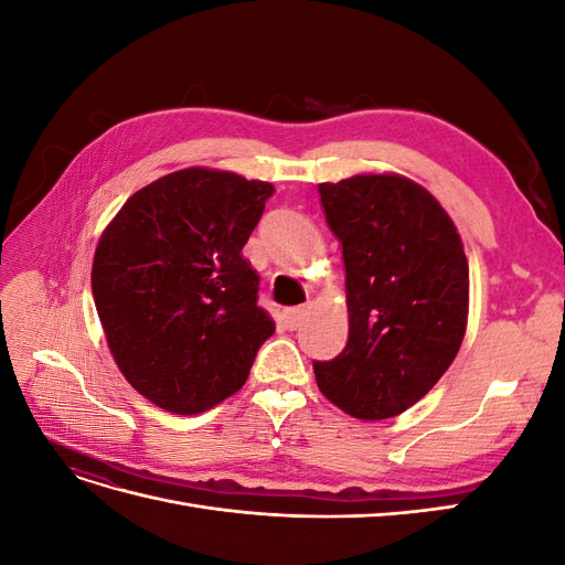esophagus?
<instances>
[{
	"instance_id": "1",
	"label": "esophagus",
	"mask_w": 565,
	"mask_h": 565,
	"mask_svg": "<svg viewBox=\"0 0 565 565\" xmlns=\"http://www.w3.org/2000/svg\"><path fill=\"white\" fill-rule=\"evenodd\" d=\"M309 309H311V306L303 303V306H297V309L285 311V324H287V328L289 330H297L299 324L306 320V316H309Z\"/></svg>"
}]
</instances>
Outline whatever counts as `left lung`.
Returning a JSON list of instances; mask_svg holds the SVG:
<instances>
[{
    "mask_svg": "<svg viewBox=\"0 0 565 565\" xmlns=\"http://www.w3.org/2000/svg\"><path fill=\"white\" fill-rule=\"evenodd\" d=\"M347 266V349L313 363L324 398L365 422L396 417L452 365L469 320L455 221L417 181L365 172L318 183Z\"/></svg>",
    "mask_w": 565,
    "mask_h": 565,
    "instance_id": "left-lung-1",
    "label": "left lung"
}]
</instances>
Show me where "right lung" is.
I'll return each mask as SVG.
<instances>
[{
	"mask_svg": "<svg viewBox=\"0 0 565 565\" xmlns=\"http://www.w3.org/2000/svg\"><path fill=\"white\" fill-rule=\"evenodd\" d=\"M273 183L185 167L136 191L100 233L92 292L108 349L143 398L198 415L241 391L276 332L243 256Z\"/></svg>",
	"mask_w": 565,
	"mask_h": 565,
	"instance_id": "obj_1",
	"label": "right lung"
}]
</instances>
